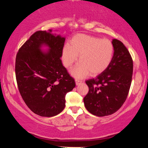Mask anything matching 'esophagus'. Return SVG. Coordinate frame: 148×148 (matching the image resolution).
Wrapping results in <instances>:
<instances>
[{
    "label": "esophagus",
    "instance_id": "34e87169",
    "mask_svg": "<svg viewBox=\"0 0 148 148\" xmlns=\"http://www.w3.org/2000/svg\"><path fill=\"white\" fill-rule=\"evenodd\" d=\"M75 82H76V85H78V84H80L82 82L81 80H78V79H75Z\"/></svg>",
    "mask_w": 148,
    "mask_h": 148
}]
</instances>
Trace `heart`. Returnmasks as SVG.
<instances>
[{
  "label": "heart",
  "instance_id": "b5f03b06",
  "mask_svg": "<svg viewBox=\"0 0 148 148\" xmlns=\"http://www.w3.org/2000/svg\"><path fill=\"white\" fill-rule=\"evenodd\" d=\"M114 46L111 41L95 36L80 34L74 36L70 42L64 47L62 61L66 68H70L78 60L80 63L72 70L76 77H83L88 73L92 76L103 72L112 62Z\"/></svg>",
  "mask_w": 148,
  "mask_h": 148
}]
</instances>
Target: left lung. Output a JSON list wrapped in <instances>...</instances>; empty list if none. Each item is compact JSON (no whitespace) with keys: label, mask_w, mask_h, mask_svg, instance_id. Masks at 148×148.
<instances>
[{"label":"left lung","mask_w":148,"mask_h":148,"mask_svg":"<svg viewBox=\"0 0 148 148\" xmlns=\"http://www.w3.org/2000/svg\"><path fill=\"white\" fill-rule=\"evenodd\" d=\"M112 62L97 77L87 80L88 92L84 97V106L90 113L105 116L115 113L127 99L133 76V60L123 42L112 40Z\"/></svg>","instance_id":"left-lung-1"}]
</instances>
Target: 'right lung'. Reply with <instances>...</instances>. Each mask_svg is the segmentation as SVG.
Segmentation results:
<instances>
[{
    "label": "right lung",
    "mask_w": 148,
    "mask_h": 148,
    "mask_svg": "<svg viewBox=\"0 0 148 148\" xmlns=\"http://www.w3.org/2000/svg\"><path fill=\"white\" fill-rule=\"evenodd\" d=\"M37 31L19 49L15 76L19 92L27 107L37 115L52 117L63 111L66 95L75 87L74 79L62 65L64 37ZM48 47L43 52L41 48Z\"/></svg>",
    "instance_id": "right-lung-1"
}]
</instances>
